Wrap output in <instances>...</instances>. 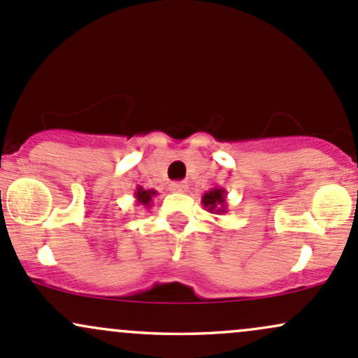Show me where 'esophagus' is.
I'll return each mask as SVG.
<instances>
[{
	"label": "esophagus",
	"instance_id": "34e87169",
	"mask_svg": "<svg viewBox=\"0 0 358 358\" xmlns=\"http://www.w3.org/2000/svg\"><path fill=\"white\" fill-rule=\"evenodd\" d=\"M171 191L174 193H186L187 191V184L184 180H178V182H172L171 184Z\"/></svg>",
	"mask_w": 358,
	"mask_h": 358
}]
</instances>
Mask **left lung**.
<instances>
[{"instance_id": "obj_1", "label": "left lung", "mask_w": 358, "mask_h": 358, "mask_svg": "<svg viewBox=\"0 0 358 358\" xmlns=\"http://www.w3.org/2000/svg\"><path fill=\"white\" fill-rule=\"evenodd\" d=\"M201 205L206 211L213 215H220L227 211V191L224 187H211L201 198Z\"/></svg>"}]
</instances>
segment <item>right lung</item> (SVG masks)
Wrapping results in <instances>:
<instances>
[{"label": "right lung", "instance_id": "add662e5", "mask_svg": "<svg viewBox=\"0 0 358 358\" xmlns=\"http://www.w3.org/2000/svg\"><path fill=\"white\" fill-rule=\"evenodd\" d=\"M157 196L155 189H145V187L138 186L136 191H134V198H136L138 205L145 206V208H150V205L153 203V198Z\"/></svg>", "mask_w": 358, "mask_h": 358}]
</instances>
